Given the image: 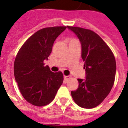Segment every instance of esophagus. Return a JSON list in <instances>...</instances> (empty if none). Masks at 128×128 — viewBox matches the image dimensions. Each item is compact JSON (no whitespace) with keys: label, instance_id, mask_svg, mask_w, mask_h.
<instances>
[{"label":"esophagus","instance_id":"34e87169","mask_svg":"<svg viewBox=\"0 0 128 128\" xmlns=\"http://www.w3.org/2000/svg\"><path fill=\"white\" fill-rule=\"evenodd\" d=\"M70 79V77L69 76H64V80H65V82H67V81Z\"/></svg>","mask_w":128,"mask_h":128}]
</instances>
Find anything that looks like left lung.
Masks as SVG:
<instances>
[{"label": "left lung", "instance_id": "left-lung-1", "mask_svg": "<svg viewBox=\"0 0 128 128\" xmlns=\"http://www.w3.org/2000/svg\"><path fill=\"white\" fill-rule=\"evenodd\" d=\"M76 34L81 45L84 62V80L78 79L79 86L71 92L74 102L84 108H93L107 97L114 85L116 62L110 47L98 34L91 30L67 26Z\"/></svg>", "mask_w": 128, "mask_h": 128}]
</instances>
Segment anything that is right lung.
Here are the masks:
<instances>
[{"label":"right lung","instance_id":"obj_1","mask_svg":"<svg viewBox=\"0 0 128 128\" xmlns=\"http://www.w3.org/2000/svg\"><path fill=\"white\" fill-rule=\"evenodd\" d=\"M65 26L46 28L29 37L18 52L14 75L19 90L28 102L36 106L51 102L63 83L62 72H52L45 66L57 37Z\"/></svg>","mask_w":128,"mask_h":128}]
</instances>
